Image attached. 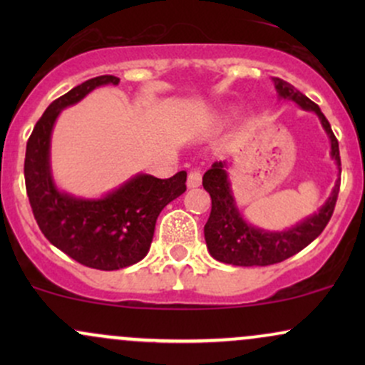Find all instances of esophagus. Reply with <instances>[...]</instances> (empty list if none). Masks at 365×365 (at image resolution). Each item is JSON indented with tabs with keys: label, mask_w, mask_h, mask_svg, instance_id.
<instances>
[{
	"label": "esophagus",
	"mask_w": 365,
	"mask_h": 365,
	"mask_svg": "<svg viewBox=\"0 0 365 365\" xmlns=\"http://www.w3.org/2000/svg\"><path fill=\"white\" fill-rule=\"evenodd\" d=\"M200 182H202V171H200L199 168L190 170V173H188V177H187V187L195 188L200 185Z\"/></svg>",
	"instance_id": "34e87169"
}]
</instances>
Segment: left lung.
Returning a JSON list of instances; mask_svg holds the SVG:
<instances>
[{
    "instance_id": "left-lung-1",
    "label": "left lung",
    "mask_w": 365,
    "mask_h": 365,
    "mask_svg": "<svg viewBox=\"0 0 365 365\" xmlns=\"http://www.w3.org/2000/svg\"><path fill=\"white\" fill-rule=\"evenodd\" d=\"M273 81L279 98L295 101L302 110L314 111L319 116L321 125L331 140V158L336 161L338 170L341 171L338 140L331 130L329 121L322 115L321 108L288 82L278 77ZM202 185L211 195L212 204L211 215L204 226L209 254L216 261L233 264V266H269L300 252L312 240H316L329 223L334 206H336L338 192H340V180H336L329 199L316 215L305 217L304 221L284 232H266V230L249 225L242 217L233 199L232 188H230L226 163L216 161L204 173Z\"/></svg>"
}]
</instances>
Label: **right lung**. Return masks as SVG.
I'll return each mask as SVG.
<instances>
[{
	"instance_id": "1",
	"label": "right lung",
	"mask_w": 365,
	"mask_h": 365,
	"mask_svg": "<svg viewBox=\"0 0 365 365\" xmlns=\"http://www.w3.org/2000/svg\"><path fill=\"white\" fill-rule=\"evenodd\" d=\"M118 82L115 75L89 78L49 104L29 137L24 163L29 202L44 237L73 261L101 271L142 261L149 252L159 212L187 190L185 171L166 180L135 175L101 199H81L54 185L49 144L58 115L96 87Z\"/></svg>"
}]
</instances>
